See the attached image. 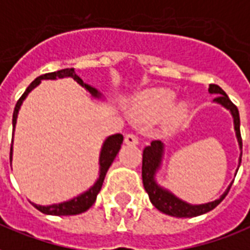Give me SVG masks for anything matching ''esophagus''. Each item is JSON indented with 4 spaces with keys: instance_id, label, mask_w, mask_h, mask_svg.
<instances>
[{
    "instance_id": "1",
    "label": "esophagus",
    "mask_w": 250,
    "mask_h": 250,
    "mask_svg": "<svg viewBox=\"0 0 250 250\" xmlns=\"http://www.w3.org/2000/svg\"><path fill=\"white\" fill-rule=\"evenodd\" d=\"M125 143L128 144V146H138L139 138L136 135H133V133H127L125 136Z\"/></svg>"
}]
</instances>
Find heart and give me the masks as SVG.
<instances>
[{"mask_svg": "<svg viewBox=\"0 0 250 250\" xmlns=\"http://www.w3.org/2000/svg\"><path fill=\"white\" fill-rule=\"evenodd\" d=\"M176 101V94L169 89H152L140 97L138 102L139 115L144 119L155 121L164 117L167 112V127H176L188 115V106L185 102L173 104Z\"/></svg>", "mask_w": 250, "mask_h": 250, "instance_id": "b5f03b06", "label": "heart"}]
</instances>
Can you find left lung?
Here are the masks:
<instances>
[{
  "mask_svg": "<svg viewBox=\"0 0 250 250\" xmlns=\"http://www.w3.org/2000/svg\"><path fill=\"white\" fill-rule=\"evenodd\" d=\"M208 93L209 94H216V97L214 98L215 104H219L231 112L232 118H233L236 138L239 142L240 149H243L241 133H240V115L237 107L232 104L231 100L228 98V95L226 94V91L218 85L211 83L208 86ZM164 150H165V146H164V143L161 140H153L143 150V185H144L146 191L148 193L149 201L159 211H161L164 214L170 215V216H176V218H194V216H199V215H203L211 209H214L226 198L233 182L227 188L226 191L218 199L208 202V203H203V205H190L188 202L176 197L167 188L160 186L156 181V174H157V171L160 170L161 164H163ZM241 155H243V152L240 153L239 167L241 164ZM237 170H239V167H237Z\"/></svg>",
  "mask_w": 250,
  "mask_h": 250,
  "instance_id": "left-lung-1",
  "label": "left lung"
}]
</instances>
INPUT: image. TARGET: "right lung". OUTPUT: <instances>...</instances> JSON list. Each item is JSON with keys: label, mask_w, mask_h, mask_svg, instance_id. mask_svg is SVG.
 <instances>
[{"label": "right lung", "mask_w": 250, "mask_h": 250, "mask_svg": "<svg viewBox=\"0 0 250 250\" xmlns=\"http://www.w3.org/2000/svg\"><path fill=\"white\" fill-rule=\"evenodd\" d=\"M65 77H70L73 79L76 83L81 85V86L90 93L91 97H94L97 100H102V93L97 90L95 87L90 86L89 83H85L83 80L80 79L79 76L76 74L73 68H66V69L57 70V72H52V73L43 74V76H39L38 79H35L30 83V86L26 89L22 97L19 98L17 104L14 107V112H13V131L15 129V125H17V118H18L19 108L23 104V101L26 100V97L28 95V93L31 90H34L39 83H42V80H57V79H65ZM122 143H123V135L121 133H115V135H111L108 136L106 140L102 144V148H101L100 153V177L97 178V181L94 182V185L89 188L86 191H83V194H80L77 197L72 198L69 201L62 202V203H55V205L49 206H41L32 203V206L35 207L36 209H39L41 212L45 215H57V216H62V215H79L85 212L86 209H89L91 206L94 205L95 199H97V195L101 191V188L104 185V180L106 177V173H107L108 167H111L112 161L117 157L118 152L121 149ZM13 161V142H11L10 146V164Z\"/></svg>", "instance_id": "obj_1"}]
</instances>
